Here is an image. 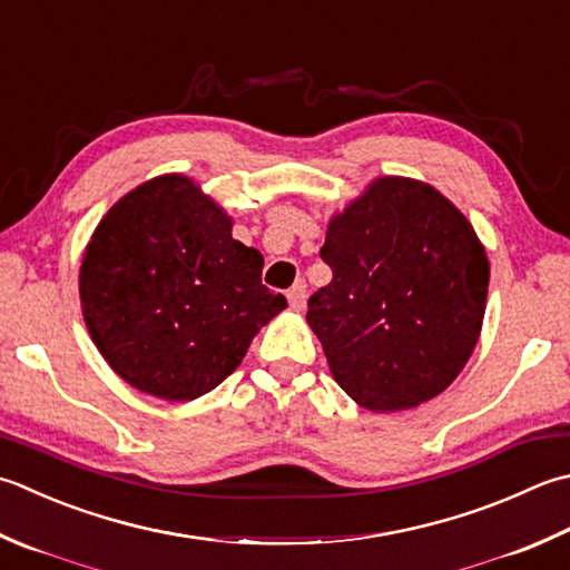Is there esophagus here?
Returning a JSON list of instances; mask_svg holds the SVG:
<instances>
[{
  "mask_svg": "<svg viewBox=\"0 0 570 570\" xmlns=\"http://www.w3.org/2000/svg\"><path fill=\"white\" fill-rule=\"evenodd\" d=\"M288 304H292L294 311H301L306 306V284L304 282H296L292 288H288Z\"/></svg>",
  "mask_w": 570,
  "mask_h": 570,
  "instance_id": "obj_1",
  "label": "esophagus"
}]
</instances>
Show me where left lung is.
Listing matches in <instances>:
<instances>
[{"label": "left lung", "mask_w": 570, "mask_h": 570, "mask_svg": "<svg viewBox=\"0 0 570 570\" xmlns=\"http://www.w3.org/2000/svg\"><path fill=\"white\" fill-rule=\"evenodd\" d=\"M321 259L333 278L308 298L306 321L355 403L410 410L462 373L482 331L489 259L448 197L377 177L331 219Z\"/></svg>", "instance_id": "1"}]
</instances>
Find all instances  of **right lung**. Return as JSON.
<instances>
[{
  "label": "right lung",
  "mask_w": 570,
  "mask_h": 570,
  "mask_svg": "<svg viewBox=\"0 0 570 570\" xmlns=\"http://www.w3.org/2000/svg\"><path fill=\"white\" fill-rule=\"evenodd\" d=\"M262 266L189 177H155L120 197L88 242L83 321L122 381L185 403L225 381L286 308L262 284Z\"/></svg>",
  "instance_id": "1"
}]
</instances>
